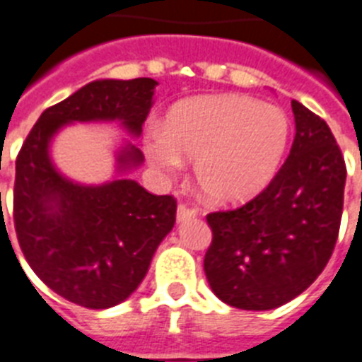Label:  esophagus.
Returning <instances> with one entry per match:
<instances>
[{"label":"esophagus","instance_id":"34e87169","mask_svg":"<svg viewBox=\"0 0 362 362\" xmlns=\"http://www.w3.org/2000/svg\"><path fill=\"white\" fill-rule=\"evenodd\" d=\"M196 209L187 207V205H179L177 207V222H185V220H190V218L196 216Z\"/></svg>","mask_w":362,"mask_h":362}]
</instances>
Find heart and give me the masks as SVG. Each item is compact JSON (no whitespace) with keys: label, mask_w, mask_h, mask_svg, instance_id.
Here are the masks:
<instances>
[{"label":"heart","mask_w":362,"mask_h":362,"mask_svg":"<svg viewBox=\"0 0 362 362\" xmlns=\"http://www.w3.org/2000/svg\"><path fill=\"white\" fill-rule=\"evenodd\" d=\"M291 139L285 110L242 94L199 95L170 109L163 129L144 140L149 164L160 175L177 174L183 157L213 203H246L268 187Z\"/></svg>","instance_id":"b5f03b06"}]
</instances>
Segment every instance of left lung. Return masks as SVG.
I'll return each mask as SVG.
<instances>
[{
    "label": "left lung",
    "instance_id": "8db88e82",
    "mask_svg": "<svg viewBox=\"0 0 362 362\" xmlns=\"http://www.w3.org/2000/svg\"><path fill=\"white\" fill-rule=\"evenodd\" d=\"M291 155L257 198L207 214L213 242L205 276L231 307L270 310L309 288L339 237L346 164L329 125L292 101Z\"/></svg>",
    "mask_w": 362,
    "mask_h": 362
}]
</instances>
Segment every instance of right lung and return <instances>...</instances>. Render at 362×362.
Here are the masks:
<instances>
[{"label":"right lung","instance_id":"right-lung-1","mask_svg":"<svg viewBox=\"0 0 362 362\" xmlns=\"http://www.w3.org/2000/svg\"><path fill=\"white\" fill-rule=\"evenodd\" d=\"M157 85L149 77L92 81L44 110L18 153L14 228L23 257L53 292L86 309L115 307L139 288L174 228L177 203L133 179L76 183L55 168L49 146L74 122H120L139 136ZM142 160V151L127 142L116 155V172Z\"/></svg>","mask_w":362,"mask_h":362}]
</instances>
